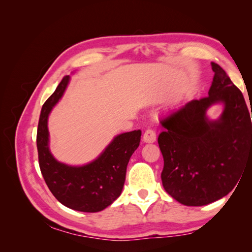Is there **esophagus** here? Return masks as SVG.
<instances>
[{
  "instance_id": "1",
  "label": "esophagus",
  "mask_w": 252,
  "mask_h": 252,
  "mask_svg": "<svg viewBox=\"0 0 252 252\" xmlns=\"http://www.w3.org/2000/svg\"><path fill=\"white\" fill-rule=\"evenodd\" d=\"M143 140L146 143H154L157 140V133L154 129H147L146 131L144 132Z\"/></svg>"
}]
</instances>
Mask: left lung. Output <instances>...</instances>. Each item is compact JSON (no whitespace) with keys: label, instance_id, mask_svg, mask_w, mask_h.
Returning <instances> with one entry per match:
<instances>
[{"label":"left lung","instance_id":"left-lung-1","mask_svg":"<svg viewBox=\"0 0 252 252\" xmlns=\"http://www.w3.org/2000/svg\"><path fill=\"white\" fill-rule=\"evenodd\" d=\"M208 95L193 100L161 121L158 143L164 158L161 174L166 192L186 206H203L227 195L252 158V124L245 98L220 65ZM224 104L217 121L205 111ZM252 117V116H251Z\"/></svg>","mask_w":252,"mask_h":252}]
</instances>
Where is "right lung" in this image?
Here are the masks:
<instances>
[{
	"label": "right lung",
	"mask_w": 252,
	"mask_h": 252,
	"mask_svg": "<svg viewBox=\"0 0 252 252\" xmlns=\"http://www.w3.org/2000/svg\"><path fill=\"white\" fill-rule=\"evenodd\" d=\"M68 83L69 75H66L41 110L36 133L40 169L51 193L60 203L73 210L97 212L120 196L128 162L139 147L142 131L139 129L117 135L97 158L84 166L58 162L49 150L47 121L50 111L63 96Z\"/></svg>",
	"instance_id": "obj_1"
}]
</instances>
